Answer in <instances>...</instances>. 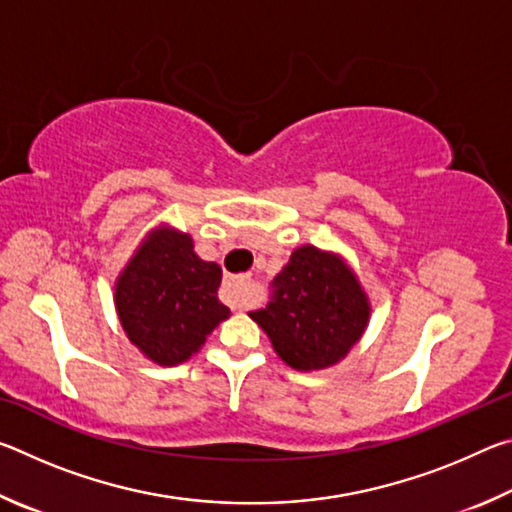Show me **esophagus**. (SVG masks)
Returning a JSON list of instances; mask_svg holds the SVG:
<instances>
[{"label": "esophagus", "mask_w": 512, "mask_h": 512, "mask_svg": "<svg viewBox=\"0 0 512 512\" xmlns=\"http://www.w3.org/2000/svg\"><path fill=\"white\" fill-rule=\"evenodd\" d=\"M221 298H223V302H228L230 307L244 309L246 300H248V280H246V277H228V280H223Z\"/></svg>", "instance_id": "obj_1"}]
</instances>
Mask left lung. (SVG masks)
I'll use <instances>...</instances> for the list:
<instances>
[{
	"instance_id": "obj_1",
	"label": "left lung",
	"mask_w": 512,
	"mask_h": 512,
	"mask_svg": "<svg viewBox=\"0 0 512 512\" xmlns=\"http://www.w3.org/2000/svg\"><path fill=\"white\" fill-rule=\"evenodd\" d=\"M287 366L323 370L339 363L368 327L370 302L339 255L300 246L271 282V300L250 311Z\"/></svg>"
}]
</instances>
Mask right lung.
Returning a JSON list of instances; mask_svg holds the SVG:
<instances>
[{"label": "right lung", "instance_id": "add662e5", "mask_svg": "<svg viewBox=\"0 0 512 512\" xmlns=\"http://www.w3.org/2000/svg\"><path fill=\"white\" fill-rule=\"evenodd\" d=\"M221 266L203 262L194 241L173 228L153 230L115 284L121 327L135 348L158 366H176L203 348L230 316L216 296Z\"/></svg>", "mask_w": 512, "mask_h": 512}]
</instances>
